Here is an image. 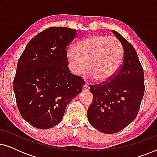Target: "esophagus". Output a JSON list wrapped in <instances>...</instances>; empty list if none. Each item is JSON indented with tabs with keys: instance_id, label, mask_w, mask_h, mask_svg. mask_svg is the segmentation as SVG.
I'll return each instance as SVG.
<instances>
[{
	"instance_id": "esophagus-1",
	"label": "esophagus",
	"mask_w": 157,
	"mask_h": 157,
	"mask_svg": "<svg viewBox=\"0 0 157 157\" xmlns=\"http://www.w3.org/2000/svg\"><path fill=\"white\" fill-rule=\"evenodd\" d=\"M89 89H90L89 86L87 85V84H84V86H83V91H89Z\"/></svg>"
}]
</instances>
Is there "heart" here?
I'll use <instances>...</instances> for the list:
<instances>
[{
  "label": "heart",
  "mask_w": 157,
  "mask_h": 157,
  "mask_svg": "<svg viewBox=\"0 0 157 157\" xmlns=\"http://www.w3.org/2000/svg\"><path fill=\"white\" fill-rule=\"evenodd\" d=\"M70 70L76 76L85 71L88 78L101 84L113 80L121 70L124 62V48L118 38L106 35H94L81 40L74 50L67 52Z\"/></svg>",
  "instance_id": "1"
}]
</instances>
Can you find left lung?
<instances>
[{"instance_id":"1","label":"left lung","mask_w":157,"mask_h":157,"mask_svg":"<svg viewBox=\"0 0 157 157\" xmlns=\"http://www.w3.org/2000/svg\"><path fill=\"white\" fill-rule=\"evenodd\" d=\"M124 48L121 70L106 84L90 86L94 101L88 109V119L104 134L124 129L138 114L144 94V74L134 46L121 34L112 31Z\"/></svg>"}]
</instances>
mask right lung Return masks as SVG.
Masks as SVG:
<instances>
[{"label": "right lung", "instance_id": "1", "mask_svg": "<svg viewBox=\"0 0 157 157\" xmlns=\"http://www.w3.org/2000/svg\"><path fill=\"white\" fill-rule=\"evenodd\" d=\"M76 30L50 27L29 42L13 80L17 106L34 127L48 129L63 119L66 106L81 92L84 81L70 73L66 48Z\"/></svg>", "mask_w": 157, "mask_h": 157}]
</instances>
